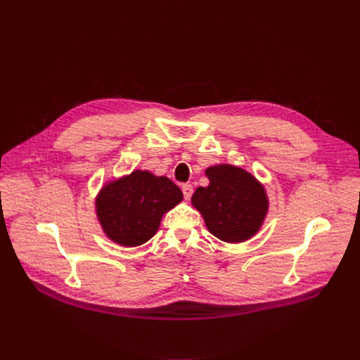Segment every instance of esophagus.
<instances>
[{
    "mask_svg": "<svg viewBox=\"0 0 360 360\" xmlns=\"http://www.w3.org/2000/svg\"><path fill=\"white\" fill-rule=\"evenodd\" d=\"M181 191H183V197H184V200H189L191 197H192V192H193V188H192V184H183L181 186Z\"/></svg>",
    "mask_w": 360,
    "mask_h": 360,
    "instance_id": "1",
    "label": "esophagus"
}]
</instances>
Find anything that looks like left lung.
Instances as JSON below:
<instances>
[{
  "label": "left lung",
  "instance_id": "8db88e82",
  "mask_svg": "<svg viewBox=\"0 0 360 360\" xmlns=\"http://www.w3.org/2000/svg\"><path fill=\"white\" fill-rule=\"evenodd\" d=\"M209 186L198 188L191 201L213 236L244 242L259 231L268 212L264 186L245 169L217 165L206 169Z\"/></svg>",
  "mask_w": 360,
  "mask_h": 360
}]
</instances>
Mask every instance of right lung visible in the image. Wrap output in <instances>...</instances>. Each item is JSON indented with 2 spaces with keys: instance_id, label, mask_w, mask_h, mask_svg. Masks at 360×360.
<instances>
[{
  "instance_id": "add662e5",
  "label": "right lung",
  "mask_w": 360,
  "mask_h": 360,
  "mask_svg": "<svg viewBox=\"0 0 360 360\" xmlns=\"http://www.w3.org/2000/svg\"><path fill=\"white\" fill-rule=\"evenodd\" d=\"M183 200V193L168 177L148 171H133L130 176L105 184L96 197V217L113 242L138 247L159 230L163 213Z\"/></svg>"
}]
</instances>
